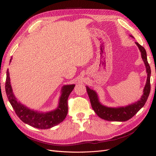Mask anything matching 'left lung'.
<instances>
[{
	"mask_svg": "<svg viewBox=\"0 0 156 156\" xmlns=\"http://www.w3.org/2000/svg\"><path fill=\"white\" fill-rule=\"evenodd\" d=\"M131 37H133V36L130 35ZM135 44L138 46V48L140 51L141 57L146 66V71L147 73V79L145 87L143 90V94L140 97V100L132 104L128 105L125 107H109L102 105L99 100L98 94L95 90L90 88L86 86L88 95L89 96L91 105L97 115L101 119L107 121H116V122H124L131 119L135 114H136L141 108L146 103L150 92V75L151 69L147 60V55L145 49L141 46L137 42H135Z\"/></svg>",
	"mask_w": 156,
	"mask_h": 156,
	"instance_id": "1",
	"label": "left lung"
}]
</instances>
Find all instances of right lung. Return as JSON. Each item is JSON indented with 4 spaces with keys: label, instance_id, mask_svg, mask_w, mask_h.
<instances>
[{
    "label": "right lung",
    "instance_id": "right-lung-1",
    "mask_svg": "<svg viewBox=\"0 0 156 156\" xmlns=\"http://www.w3.org/2000/svg\"><path fill=\"white\" fill-rule=\"evenodd\" d=\"M12 57L10 62H12ZM74 87L75 84H68L62 87L58 105L56 109L46 112H39L30 109L17 101V99L13 92L8 69L6 72L5 90L9 101L17 116L24 123L36 128L49 129L58 125L65 119L68 111V99Z\"/></svg>",
    "mask_w": 156,
    "mask_h": 156
}]
</instances>
